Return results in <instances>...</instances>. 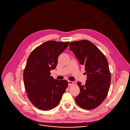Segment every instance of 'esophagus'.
<instances>
[{"label": "esophagus", "instance_id": "obj_1", "mask_svg": "<svg viewBox=\"0 0 130 130\" xmlns=\"http://www.w3.org/2000/svg\"><path fill=\"white\" fill-rule=\"evenodd\" d=\"M68 83H69V86H71V85H72L74 84V82H72V81L69 80L68 81Z\"/></svg>", "mask_w": 130, "mask_h": 130}]
</instances>
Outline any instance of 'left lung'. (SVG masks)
Returning a JSON list of instances; mask_svg holds the SVG:
<instances>
[{"label":"left lung","mask_w":130,"mask_h":130,"mask_svg":"<svg viewBox=\"0 0 130 130\" xmlns=\"http://www.w3.org/2000/svg\"><path fill=\"white\" fill-rule=\"evenodd\" d=\"M69 46L80 64L85 66L87 77L85 85L77 82L80 92L75 102L83 109L92 110L102 103L109 92L111 77L108 60L89 40L72 42Z\"/></svg>","instance_id":"left-lung-1"}]
</instances>
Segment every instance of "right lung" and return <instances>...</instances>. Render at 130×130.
Masks as SVG:
<instances>
[{
    "label": "right lung",
    "mask_w": 130,
    "mask_h": 130,
    "mask_svg": "<svg viewBox=\"0 0 130 130\" xmlns=\"http://www.w3.org/2000/svg\"><path fill=\"white\" fill-rule=\"evenodd\" d=\"M69 44L48 41L36 48L28 57L23 72L25 89L29 100L40 110L56 107L68 87L67 80L54 79L50 71L56 69L58 56Z\"/></svg>",
    "instance_id": "right-lung-1"
}]
</instances>
